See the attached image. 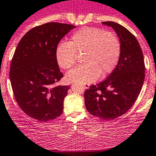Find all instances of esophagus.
Instances as JSON below:
<instances>
[{
	"instance_id": "34e87169",
	"label": "esophagus",
	"mask_w": 156,
	"mask_h": 156,
	"mask_svg": "<svg viewBox=\"0 0 156 156\" xmlns=\"http://www.w3.org/2000/svg\"><path fill=\"white\" fill-rule=\"evenodd\" d=\"M83 88L85 89V90H87V89L90 88V85H89V84H85V85H83Z\"/></svg>"
}]
</instances>
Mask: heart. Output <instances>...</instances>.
<instances>
[{
    "label": "heart",
    "instance_id": "b5f03b06",
    "mask_svg": "<svg viewBox=\"0 0 156 156\" xmlns=\"http://www.w3.org/2000/svg\"><path fill=\"white\" fill-rule=\"evenodd\" d=\"M76 53H83L84 64L66 74L68 82L87 84L106 76L115 69L121 53V44L114 34L96 27H86L76 31L69 43H61L56 49V59L63 69L72 67Z\"/></svg>",
    "mask_w": 156,
    "mask_h": 156
}]
</instances>
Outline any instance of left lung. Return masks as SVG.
<instances>
[{
  "label": "left lung",
  "mask_w": 156,
  "mask_h": 156,
  "mask_svg": "<svg viewBox=\"0 0 156 156\" xmlns=\"http://www.w3.org/2000/svg\"><path fill=\"white\" fill-rule=\"evenodd\" d=\"M116 33L121 44L118 64L112 73L97 85L85 91L87 111L104 120H112L126 113L137 99L145 79V63L139 42L123 26L103 22Z\"/></svg>",
  "instance_id": "8db88e82"
}]
</instances>
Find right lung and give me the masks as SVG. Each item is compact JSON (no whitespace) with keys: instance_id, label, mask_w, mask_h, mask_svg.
I'll return each instance as SVG.
<instances>
[{"instance_id":"right-lung-1","label":"right lung","mask_w":156,"mask_h":156,"mask_svg":"<svg viewBox=\"0 0 156 156\" xmlns=\"http://www.w3.org/2000/svg\"><path fill=\"white\" fill-rule=\"evenodd\" d=\"M74 25L52 22L30 30L14 52L10 80L20 109L31 118L47 122L60 116L69 86H56L63 77L56 49Z\"/></svg>"}]
</instances>
